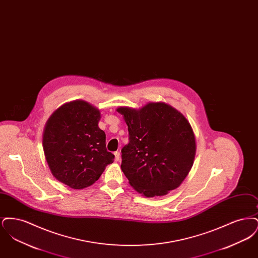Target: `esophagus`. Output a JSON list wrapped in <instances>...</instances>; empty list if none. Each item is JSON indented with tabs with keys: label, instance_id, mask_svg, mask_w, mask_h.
Here are the masks:
<instances>
[{
	"label": "esophagus",
	"instance_id": "34e87169",
	"mask_svg": "<svg viewBox=\"0 0 258 258\" xmlns=\"http://www.w3.org/2000/svg\"><path fill=\"white\" fill-rule=\"evenodd\" d=\"M114 155H115V160H116V161H119V160H120V158H121L120 153H119V152H115V153H114Z\"/></svg>",
	"mask_w": 258,
	"mask_h": 258
}]
</instances>
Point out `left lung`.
Instances as JSON below:
<instances>
[{"instance_id":"8db88e82","label":"left lung","mask_w":258,"mask_h":258,"mask_svg":"<svg viewBox=\"0 0 258 258\" xmlns=\"http://www.w3.org/2000/svg\"><path fill=\"white\" fill-rule=\"evenodd\" d=\"M117 111L128 130L121 168L130 184L146 197L165 196L178 187L192 166L197 150L187 120L163 102Z\"/></svg>"}]
</instances>
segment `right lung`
I'll return each instance as SVG.
<instances>
[{"mask_svg": "<svg viewBox=\"0 0 258 258\" xmlns=\"http://www.w3.org/2000/svg\"><path fill=\"white\" fill-rule=\"evenodd\" d=\"M100 113L83 100L61 105L50 117L43 150L53 176L74 189L94 184L115 156L106 150Z\"/></svg>", "mask_w": 258, "mask_h": 258, "instance_id": "1", "label": "right lung"}]
</instances>
